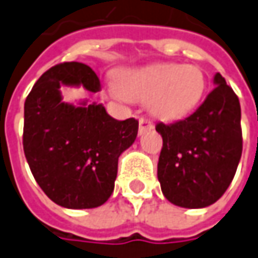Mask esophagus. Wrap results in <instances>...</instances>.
<instances>
[{
    "instance_id": "34e87169",
    "label": "esophagus",
    "mask_w": 258,
    "mask_h": 258,
    "mask_svg": "<svg viewBox=\"0 0 258 258\" xmlns=\"http://www.w3.org/2000/svg\"><path fill=\"white\" fill-rule=\"evenodd\" d=\"M153 127H155V126H153V123H152L150 120L145 119V117H141V119H139V135L150 132Z\"/></svg>"
}]
</instances>
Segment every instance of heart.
<instances>
[{
    "label": "heart",
    "instance_id": "1",
    "mask_svg": "<svg viewBox=\"0 0 258 258\" xmlns=\"http://www.w3.org/2000/svg\"><path fill=\"white\" fill-rule=\"evenodd\" d=\"M206 86L205 72L196 65L153 63L122 71L110 93L117 99L148 103L153 116L173 122L198 108Z\"/></svg>",
    "mask_w": 258,
    "mask_h": 258
}]
</instances>
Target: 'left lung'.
<instances>
[{
    "mask_svg": "<svg viewBox=\"0 0 258 258\" xmlns=\"http://www.w3.org/2000/svg\"><path fill=\"white\" fill-rule=\"evenodd\" d=\"M214 89L189 117L157 123L163 148L157 163L162 193L176 206L213 205L233 180L243 150L237 95L217 72Z\"/></svg>",
    "mask_w": 258,
    "mask_h": 258,
    "instance_id": "left-lung-1",
    "label": "left lung"
}]
</instances>
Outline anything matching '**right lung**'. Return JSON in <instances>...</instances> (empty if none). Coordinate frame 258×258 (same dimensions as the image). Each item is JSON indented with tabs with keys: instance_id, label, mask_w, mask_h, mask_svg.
I'll list each match as a JSON object with an SVG mask.
<instances>
[{
	"instance_id": "add662e5",
	"label": "right lung",
	"mask_w": 258,
	"mask_h": 258,
	"mask_svg": "<svg viewBox=\"0 0 258 258\" xmlns=\"http://www.w3.org/2000/svg\"><path fill=\"white\" fill-rule=\"evenodd\" d=\"M98 92L91 67L63 62L36 81L24 105V153L39 187L67 209H93L112 195L117 159L138 136L133 117L116 120L102 103L62 101L60 86Z\"/></svg>"
}]
</instances>
